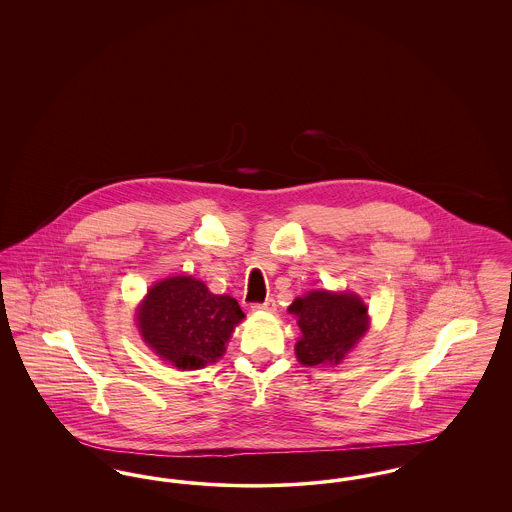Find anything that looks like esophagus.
Returning <instances> with one entry per match:
<instances>
[{
    "label": "esophagus",
    "instance_id": "34e87169",
    "mask_svg": "<svg viewBox=\"0 0 512 512\" xmlns=\"http://www.w3.org/2000/svg\"><path fill=\"white\" fill-rule=\"evenodd\" d=\"M251 311H257V313H274L276 311V301L274 299H267L263 303H253L251 305Z\"/></svg>",
    "mask_w": 512,
    "mask_h": 512
}]
</instances>
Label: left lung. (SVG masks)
I'll return each mask as SVG.
<instances>
[{"instance_id":"8db88e82","label":"left lung","mask_w":512,"mask_h":512,"mask_svg":"<svg viewBox=\"0 0 512 512\" xmlns=\"http://www.w3.org/2000/svg\"><path fill=\"white\" fill-rule=\"evenodd\" d=\"M290 311L303 334L295 343L301 365H338L368 328V309L353 293H307L293 301Z\"/></svg>"}]
</instances>
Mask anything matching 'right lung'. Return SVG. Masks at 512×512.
<instances>
[{"instance_id": "right-lung-1", "label": "right lung", "mask_w": 512, "mask_h": 512, "mask_svg": "<svg viewBox=\"0 0 512 512\" xmlns=\"http://www.w3.org/2000/svg\"><path fill=\"white\" fill-rule=\"evenodd\" d=\"M244 317L234 297L215 295L192 276H174L149 290L138 311V326L163 361L195 370L219 359Z\"/></svg>"}]
</instances>
